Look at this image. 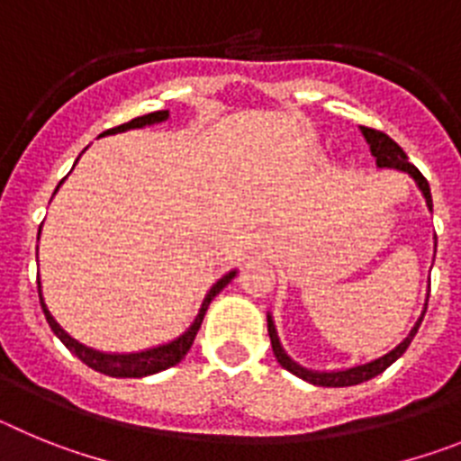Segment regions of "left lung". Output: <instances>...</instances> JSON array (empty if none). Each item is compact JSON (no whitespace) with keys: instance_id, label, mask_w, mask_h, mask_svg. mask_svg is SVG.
Masks as SVG:
<instances>
[{"instance_id":"1","label":"left lung","mask_w":461,"mask_h":461,"mask_svg":"<svg viewBox=\"0 0 461 461\" xmlns=\"http://www.w3.org/2000/svg\"><path fill=\"white\" fill-rule=\"evenodd\" d=\"M362 136L367 138L369 149H372V154L376 157L378 168H394V170H402V173H409L411 177L415 180V185H418V189L422 191V195H425L427 207L431 210L429 182L422 177V173L415 168L413 164H409V157H406L404 149L399 148L393 138L385 136L383 131H376V129H369V126H362ZM425 312H427V304H425V309H422L418 323H415L413 328H411L409 335H406V339L399 341L393 351L385 353V356H381V357H376V360H372V362H365V365H357V367H351V369H339V372H313V369H304V367H300L297 362H293L291 357L286 356V351H284V346H281L279 337H276L275 321H272L270 313H267V332H270L272 351H275V357L281 367L288 369V372L295 374V376H300L303 381L313 383V385H323V388H346V385H357V383H365V381H369V378L378 376V374L385 372V369H388L390 365L397 360V357L404 356V351L409 348L411 341H413L415 332H418V328H420Z\"/></svg>"}]
</instances>
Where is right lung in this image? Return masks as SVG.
<instances>
[{"mask_svg": "<svg viewBox=\"0 0 461 461\" xmlns=\"http://www.w3.org/2000/svg\"><path fill=\"white\" fill-rule=\"evenodd\" d=\"M164 120H168V110H157V113H148V115L136 117V120L115 126V129H108V131L101 133V136L129 131V129H140V126L158 124V122H164ZM62 182H59V185H62ZM57 189H59V186H57ZM39 235H41V230H39ZM235 275H238V272L230 270L228 275H223L221 279H219L217 284L210 288V291H207L205 300H203V304H201V312H198V316H195L194 323H191V328L186 330L185 335H180L177 339L168 341V344L154 346V348H148V351H140V353H101V351H94V348H87V346H83L80 341L71 339V337H68L67 332L59 328V323L52 319L50 312H48L46 303H43V295H41V281H36V284H39V300H41V307H43V313H46L48 325H50L52 332L59 337V341L67 346L73 356L78 357V360H83L87 367L94 369V372H101V374H105V376L140 378V376H149V374L164 372V369L173 367V365H177V362H180L182 357L189 353L191 344H194L195 335H198V330H201L203 316H205L207 307H210V303L214 300V295H217L219 291H223V286H226V284H230V279H233Z\"/></svg>", "mask_w": 461, "mask_h": 461, "instance_id": "add662e5", "label": "right lung"}]
</instances>
